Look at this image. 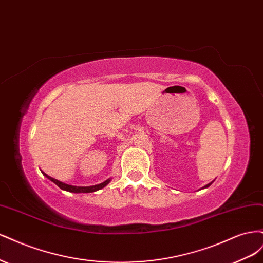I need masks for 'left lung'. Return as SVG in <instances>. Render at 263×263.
<instances>
[{
  "label": "left lung",
  "instance_id": "8db88e82",
  "mask_svg": "<svg viewBox=\"0 0 263 263\" xmlns=\"http://www.w3.org/2000/svg\"><path fill=\"white\" fill-rule=\"evenodd\" d=\"M209 185H210V184H209ZM209 185H206V186H209Z\"/></svg>",
  "mask_w": 263,
  "mask_h": 263
}]
</instances>
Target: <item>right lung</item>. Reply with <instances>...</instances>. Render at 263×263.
I'll return each instance as SVG.
<instances>
[{
  "label": "right lung",
  "instance_id": "1",
  "mask_svg": "<svg viewBox=\"0 0 263 263\" xmlns=\"http://www.w3.org/2000/svg\"><path fill=\"white\" fill-rule=\"evenodd\" d=\"M45 176L48 178L50 181H52L55 185H58L61 190H65V191H69V192H73V193H92V192H95V191L98 190H101L104 187L105 185L108 184L109 180H106L105 182L101 183V184H98V185H93V186H73V185H69V184H66V183H62L58 180H55L49 176H47L46 173H44Z\"/></svg>",
  "mask_w": 263,
  "mask_h": 263
}]
</instances>
